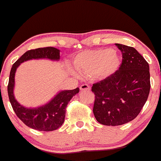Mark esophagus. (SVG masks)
Masks as SVG:
<instances>
[{"mask_svg":"<svg viewBox=\"0 0 161 161\" xmlns=\"http://www.w3.org/2000/svg\"><path fill=\"white\" fill-rule=\"evenodd\" d=\"M80 90L81 91H89L90 90V86L87 84H82L80 86Z\"/></svg>","mask_w":161,"mask_h":161,"instance_id":"34e87169","label":"esophagus"}]
</instances>
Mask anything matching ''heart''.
<instances>
[{"instance_id": "1", "label": "heart", "mask_w": 161, "mask_h": 161, "mask_svg": "<svg viewBox=\"0 0 161 161\" xmlns=\"http://www.w3.org/2000/svg\"><path fill=\"white\" fill-rule=\"evenodd\" d=\"M120 62V56L116 51L104 49L86 51L79 54L74 59L73 64L82 76L106 79L115 73Z\"/></svg>"}]
</instances>
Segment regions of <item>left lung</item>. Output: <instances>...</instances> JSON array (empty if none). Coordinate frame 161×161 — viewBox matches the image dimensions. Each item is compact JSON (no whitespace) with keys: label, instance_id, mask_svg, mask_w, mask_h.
<instances>
[{"label":"left lung","instance_id":"8db88e82","mask_svg":"<svg viewBox=\"0 0 161 161\" xmlns=\"http://www.w3.org/2000/svg\"><path fill=\"white\" fill-rule=\"evenodd\" d=\"M122 63L112 76L93 84V113L97 121L117 126L138 115L151 89L149 65L134 47L116 43Z\"/></svg>","mask_w":161,"mask_h":161}]
</instances>
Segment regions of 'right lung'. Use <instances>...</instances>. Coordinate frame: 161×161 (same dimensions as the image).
I'll return each instance as SVG.
<instances>
[{"label": "right lung", "instance_id": "right-lung-1", "mask_svg": "<svg viewBox=\"0 0 161 161\" xmlns=\"http://www.w3.org/2000/svg\"><path fill=\"white\" fill-rule=\"evenodd\" d=\"M60 50L54 47H43L28 50L14 63L10 72L8 92L10 102L14 111L26 126L40 131H51L62 126L65 120L66 108L69 101L77 93L79 89L63 90L58 92L53 98L45 105L37 108H26L20 105L15 98L14 89L15 85V72L22 63L31 59H47L59 61Z\"/></svg>", "mask_w": 161, "mask_h": 161}]
</instances>
